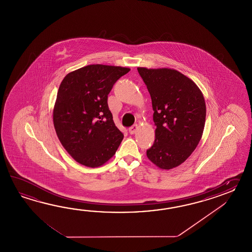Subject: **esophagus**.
I'll return each instance as SVG.
<instances>
[{
    "instance_id": "34e87169",
    "label": "esophagus",
    "mask_w": 252,
    "mask_h": 252,
    "mask_svg": "<svg viewBox=\"0 0 252 252\" xmlns=\"http://www.w3.org/2000/svg\"><path fill=\"white\" fill-rule=\"evenodd\" d=\"M137 129H138V125L135 124L133 126H131V127L128 128V132L130 134H134L137 131Z\"/></svg>"
}]
</instances>
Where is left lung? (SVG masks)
<instances>
[{"label": "left lung", "mask_w": 252, "mask_h": 252, "mask_svg": "<svg viewBox=\"0 0 252 252\" xmlns=\"http://www.w3.org/2000/svg\"><path fill=\"white\" fill-rule=\"evenodd\" d=\"M138 72L150 93L157 127L147 157L162 169H171L188 159L202 138L206 116L203 94L177 70L138 67Z\"/></svg>", "instance_id": "8db88e82"}]
</instances>
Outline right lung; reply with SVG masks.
Segmentation results:
<instances>
[{
  "instance_id": "obj_1",
  "label": "right lung",
  "mask_w": 252,
  "mask_h": 252,
  "mask_svg": "<svg viewBox=\"0 0 252 252\" xmlns=\"http://www.w3.org/2000/svg\"><path fill=\"white\" fill-rule=\"evenodd\" d=\"M129 68L89 64L64 76L53 113L59 140L70 156L84 166H102L124 139L113 123L108 94Z\"/></svg>"
}]
</instances>
